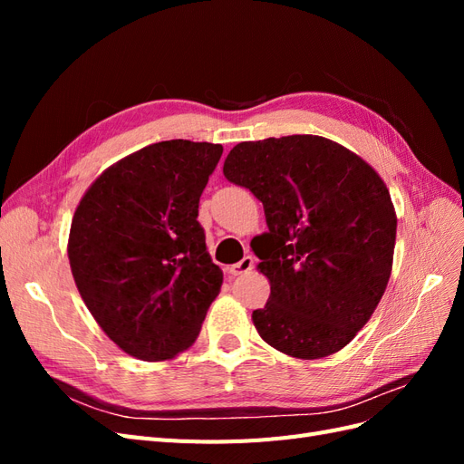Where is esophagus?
I'll return each instance as SVG.
<instances>
[{
    "label": "esophagus",
    "instance_id": "1",
    "mask_svg": "<svg viewBox=\"0 0 464 464\" xmlns=\"http://www.w3.org/2000/svg\"><path fill=\"white\" fill-rule=\"evenodd\" d=\"M251 269H254V257L251 256H246L242 261H237V263H234V265H230V275H234V276H237V275H246V273H249Z\"/></svg>",
    "mask_w": 464,
    "mask_h": 464
}]
</instances>
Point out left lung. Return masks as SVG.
<instances>
[{"instance_id":"left-lung-1","label":"left lung","mask_w":464,"mask_h":464,"mask_svg":"<svg viewBox=\"0 0 464 464\" xmlns=\"http://www.w3.org/2000/svg\"><path fill=\"white\" fill-rule=\"evenodd\" d=\"M224 178L263 203L269 232L254 237L271 296L251 319L292 358L339 353L387 288L397 215L389 189L356 152L319 135L237 143Z\"/></svg>"}]
</instances>
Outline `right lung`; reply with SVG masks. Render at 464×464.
<instances>
[{"label": "right lung", "mask_w": 464, "mask_h": 464, "mask_svg": "<svg viewBox=\"0 0 464 464\" xmlns=\"http://www.w3.org/2000/svg\"><path fill=\"white\" fill-rule=\"evenodd\" d=\"M220 154L186 139L152 143L106 168L75 208L67 257L77 290L125 354L184 353L218 296L222 271L198 215Z\"/></svg>", "instance_id": "obj_1"}]
</instances>
